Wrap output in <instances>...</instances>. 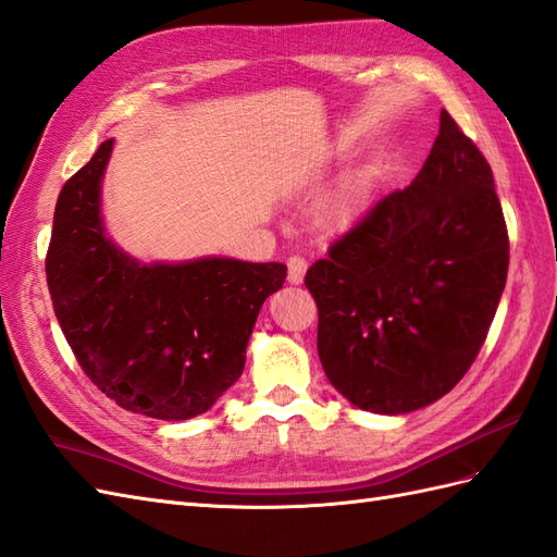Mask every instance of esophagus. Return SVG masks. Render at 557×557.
I'll return each mask as SVG.
<instances>
[{
	"mask_svg": "<svg viewBox=\"0 0 557 557\" xmlns=\"http://www.w3.org/2000/svg\"><path fill=\"white\" fill-rule=\"evenodd\" d=\"M287 268H289V282L292 284H301L304 277H306L308 261L304 259V256H289Z\"/></svg>",
	"mask_w": 557,
	"mask_h": 557,
	"instance_id": "esophagus-1",
	"label": "esophagus"
}]
</instances>
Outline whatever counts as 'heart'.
Segmentation results:
<instances>
[{"mask_svg": "<svg viewBox=\"0 0 557 557\" xmlns=\"http://www.w3.org/2000/svg\"><path fill=\"white\" fill-rule=\"evenodd\" d=\"M358 205H360V197L352 190L336 195L332 199V205L326 207V221L332 225H346L355 216V211H358Z\"/></svg>", "mask_w": 557, "mask_h": 557, "instance_id": "heart-1", "label": "heart"}]
</instances>
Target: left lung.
I'll return each instance as SVG.
<instances>
[{
  "label": "left lung",
  "mask_w": 557,
  "mask_h": 557,
  "mask_svg": "<svg viewBox=\"0 0 557 557\" xmlns=\"http://www.w3.org/2000/svg\"><path fill=\"white\" fill-rule=\"evenodd\" d=\"M508 275L492 166L447 110L431 154L306 273L318 352L348 403L407 414L475 362Z\"/></svg>",
  "instance_id": "1"
}]
</instances>
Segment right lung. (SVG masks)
<instances>
[{
	"label": "right lung",
	"instance_id": "obj_1",
	"mask_svg": "<svg viewBox=\"0 0 557 557\" xmlns=\"http://www.w3.org/2000/svg\"><path fill=\"white\" fill-rule=\"evenodd\" d=\"M110 152L112 138L55 202L47 251L55 318L84 374L110 400L150 419H193L239 379L256 318L287 265L132 259L101 219Z\"/></svg>",
	"mask_w": 557,
	"mask_h": 557
}]
</instances>
